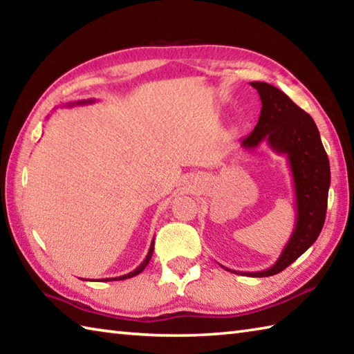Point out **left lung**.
Masks as SVG:
<instances>
[{
  "label": "left lung",
  "mask_w": 354,
  "mask_h": 354,
  "mask_svg": "<svg viewBox=\"0 0 354 354\" xmlns=\"http://www.w3.org/2000/svg\"><path fill=\"white\" fill-rule=\"evenodd\" d=\"M250 85L257 89L261 111L257 126L248 137L240 140V147L254 150L261 142H266L275 153L286 155L293 179L297 221L280 257L270 268L259 272H242L221 266L232 274L270 277L281 272L309 250L324 227L330 164L318 127L306 111L272 85L265 82H251Z\"/></svg>",
  "instance_id": "left-lung-1"
}]
</instances>
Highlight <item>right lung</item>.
Here are the masks:
<instances>
[{"mask_svg":"<svg viewBox=\"0 0 354 354\" xmlns=\"http://www.w3.org/2000/svg\"><path fill=\"white\" fill-rule=\"evenodd\" d=\"M95 100H93V99H88V100H79V102H70V103H66L65 106H82V104H91V103H94ZM153 245H155V240H152V243H150V248H149V252H147V255H146V259L142 260V263L141 265L138 266V268H135L132 272H129V274H124V275H120V277H115V278H102V280H95V281H117V280H127V278H132V277H135V275H138L140 272H142V270L146 269V266L149 265V261H150V259H152V254H153Z\"/></svg>","mask_w":354,"mask_h":354,"instance_id":"obj_1","label":"right lung"}]
</instances>
